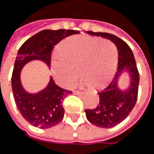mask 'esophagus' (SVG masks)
<instances>
[{"label":"esophagus","mask_w":154,"mask_h":154,"mask_svg":"<svg viewBox=\"0 0 154 154\" xmlns=\"http://www.w3.org/2000/svg\"><path fill=\"white\" fill-rule=\"evenodd\" d=\"M74 93H75V94H77V95H80V94H82V93H83V91H79V90H75V91H74Z\"/></svg>","instance_id":"34e87169"}]
</instances>
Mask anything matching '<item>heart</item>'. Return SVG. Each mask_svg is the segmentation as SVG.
<instances>
[{
  "label": "heart",
  "instance_id": "b5f03b06",
  "mask_svg": "<svg viewBox=\"0 0 154 154\" xmlns=\"http://www.w3.org/2000/svg\"><path fill=\"white\" fill-rule=\"evenodd\" d=\"M117 58L118 50L111 40L77 35L61 45L59 52L52 59V72L57 84L69 87L76 81L78 67L81 83L99 88L114 74Z\"/></svg>",
  "mask_w": 154,
  "mask_h": 154
}]
</instances>
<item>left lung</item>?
I'll list each match as a JSON object with an SVG mask.
<instances>
[{"mask_svg":"<svg viewBox=\"0 0 154 154\" xmlns=\"http://www.w3.org/2000/svg\"><path fill=\"white\" fill-rule=\"evenodd\" d=\"M87 32L110 39L118 50V68L113 80L107 87L98 92L100 99L97 107L84 109L90 123L103 128H109L125 120L134 109L137 101L140 74L133 51L122 38L108 32L91 31H87ZM123 69L128 70L131 76V87L127 91H121L117 88V79Z\"/></svg>","mask_w":154,"mask_h":154,"instance_id":"obj_1","label":"left lung"}]
</instances>
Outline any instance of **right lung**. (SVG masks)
<instances>
[{"label":"right lung","instance_id":"right-lung-1","mask_svg":"<svg viewBox=\"0 0 154 154\" xmlns=\"http://www.w3.org/2000/svg\"><path fill=\"white\" fill-rule=\"evenodd\" d=\"M79 33L74 30H43L29 38L19 49L12 74V90L17 108L30 124L38 128H49L64 118L63 101L71 90H64L51 77L48 86L38 94L26 92L20 84V73L25 64L33 59H40L51 65L54 46L64 38Z\"/></svg>","mask_w":154,"mask_h":154}]
</instances>
